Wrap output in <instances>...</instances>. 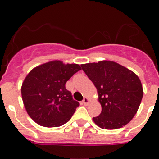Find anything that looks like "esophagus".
<instances>
[{
  "label": "esophagus",
  "mask_w": 159,
  "mask_h": 159,
  "mask_svg": "<svg viewBox=\"0 0 159 159\" xmlns=\"http://www.w3.org/2000/svg\"><path fill=\"white\" fill-rule=\"evenodd\" d=\"M89 102H90L89 99H88V98H87V97H84V99H83V101H82V103L84 105H88V103H89Z\"/></svg>",
  "instance_id": "obj_1"
}]
</instances>
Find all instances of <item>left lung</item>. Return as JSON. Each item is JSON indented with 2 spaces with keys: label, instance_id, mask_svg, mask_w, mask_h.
I'll return each instance as SVG.
<instances>
[{
  "label": "left lung",
  "instance_id": "left-lung-1",
  "mask_svg": "<svg viewBox=\"0 0 159 159\" xmlns=\"http://www.w3.org/2000/svg\"><path fill=\"white\" fill-rule=\"evenodd\" d=\"M92 81L102 107L93 121L100 128H121L134 118L143 95L141 81L135 73L118 63L102 60L81 64Z\"/></svg>",
  "mask_w": 159,
  "mask_h": 159
}]
</instances>
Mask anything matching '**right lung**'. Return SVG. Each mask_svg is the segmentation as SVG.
<instances>
[{"label": "right lung", "instance_id": "obj_1", "mask_svg": "<svg viewBox=\"0 0 159 159\" xmlns=\"http://www.w3.org/2000/svg\"><path fill=\"white\" fill-rule=\"evenodd\" d=\"M81 67L53 60L34 67L25 77L21 95L26 111L37 124L57 127L70 120L80 103L65 88Z\"/></svg>", "mask_w": 159, "mask_h": 159}]
</instances>
